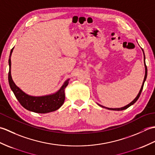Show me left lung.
<instances>
[{
  "label": "left lung",
  "mask_w": 155,
  "mask_h": 155,
  "mask_svg": "<svg viewBox=\"0 0 155 155\" xmlns=\"http://www.w3.org/2000/svg\"><path fill=\"white\" fill-rule=\"evenodd\" d=\"M142 51H143V54H144V67H145V75H144V81H143V84H142V87H141V88H140V91H139V94H138V95L137 96V97L134 98V99L130 103H129L128 104H127V105H126V106H124V107H121V108H107V107H103V106H102V105H101V104H98V105H99L100 107H103V108H107V109H108V110H124V109H127V108H128L129 107H130L131 105H133V104H134L137 102V101L139 99V97H140V94H141V92H142V91H143V86H144V82H145V81H146V79H147V66H146V63H145V56H144V51H143V49L142 48Z\"/></svg>",
  "instance_id": "left-lung-1"
}]
</instances>
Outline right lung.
Here are the masks:
<instances>
[{"label":"right lung","mask_w":155,"mask_h":155,"mask_svg":"<svg viewBox=\"0 0 155 155\" xmlns=\"http://www.w3.org/2000/svg\"><path fill=\"white\" fill-rule=\"evenodd\" d=\"M13 49H14V48L11 49L8 60V83L10 87L14 93L16 98H17L19 103L27 110L37 113H48L58 109L63 104L64 102V89L68 84L69 79L64 82L63 85L57 93L52 94L42 97H33L26 94L21 89H20V88L16 86L14 81H12L11 77V57Z\"/></svg>","instance_id":"add662e5"}]
</instances>
